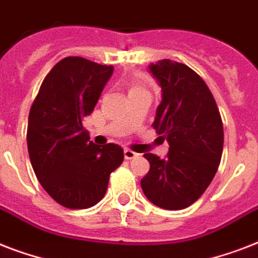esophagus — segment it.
I'll return each instance as SVG.
<instances>
[{"mask_svg":"<svg viewBox=\"0 0 258 258\" xmlns=\"http://www.w3.org/2000/svg\"><path fill=\"white\" fill-rule=\"evenodd\" d=\"M137 157H139V154L134 153L133 150H130V149L124 150V158L127 159V161H131V159H134V158H137Z\"/></svg>","mask_w":258,"mask_h":258,"instance_id":"1","label":"esophagus"}]
</instances>
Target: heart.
Masks as SVG:
<instances>
[{
  "label": "heart",
  "instance_id": "b5f03b06",
  "mask_svg": "<svg viewBox=\"0 0 258 258\" xmlns=\"http://www.w3.org/2000/svg\"><path fill=\"white\" fill-rule=\"evenodd\" d=\"M125 89H127L128 96L138 95V93H149V89H147L145 82H142L139 79H130L128 82L125 83Z\"/></svg>",
  "mask_w": 258,
  "mask_h": 258
}]
</instances>
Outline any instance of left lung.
<instances>
[{
  "mask_svg": "<svg viewBox=\"0 0 258 258\" xmlns=\"http://www.w3.org/2000/svg\"><path fill=\"white\" fill-rule=\"evenodd\" d=\"M150 71L162 87L153 127L170 149L163 159L145 154L150 170L141 186L158 208L180 210L194 204L216 175L224 149L222 119L209 87L191 68L162 60Z\"/></svg>",
  "mask_w": 258,
  "mask_h": 258,
  "instance_id": "obj_1",
  "label": "left lung"
}]
</instances>
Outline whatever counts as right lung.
I'll return each instance as SVG.
<instances>
[{
    "instance_id": "add662e5",
    "label": "right lung",
    "mask_w": 258,
    "mask_h": 258,
    "mask_svg": "<svg viewBox=\"0 0 258 258\" xmlns=\"http://www.w3.org/2000/svg\"><path fill=\"white\" fill-rule=\"evenodd\" d=\"M112 72V66L87 58H62L42 80L30 107V163L44 190L64 208L96 205L124 158L120 146H96L83 127Z\"/></svg>"
}]
</instances>
